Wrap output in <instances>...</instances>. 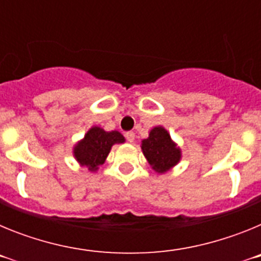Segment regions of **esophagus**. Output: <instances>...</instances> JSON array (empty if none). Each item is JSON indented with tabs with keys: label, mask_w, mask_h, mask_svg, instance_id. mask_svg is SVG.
I'll use <instances>...</instances> for the list:
<instances>
[{
	"label": "esophagus",
	"mask_w": 261,
	"mask_h": 261,
	"mask_svg": "<svg viewBox=\"0 0 261 261\" xmlns=\"http://www.w3.org/2000/svg\"><path fill=\"white\" fill-rule=\"evenodd\" d=\"M125 137H126V140H128V142H130V144H132V142H135L136 135L133 132H126Z\"/></svg>",
	"instance_id": "34e87169"
}]
</instances>
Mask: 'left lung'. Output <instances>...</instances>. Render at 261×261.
<instances>
[{
    "instance_id": "1",
    "label": "left lung",
    "mask_w": 261,
    "mask_h": 261,
    "mask_svg": "<svg viewBox=\"0 0 261 261\" xmlns=\"http://www.w3.org/2000/svg\"><path fill=\"white\" fill-rule=\"evenodd\" d=\"M141 150L156 174H166L181 161L180 146H177L162 125L154 126L149 137L142 140Z\"/></svg>"
}]
</instances>
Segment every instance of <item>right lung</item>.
<instances>
[{
  "label": "right lung",
  "instance_id": "1",
  "mask_svg": "<svg viewBox=\"0 0 261 261\" xmlns=\"http://www.w3.org/2000/svg\"><path fill=\"white\" fill-rule=\"evenodd\" d=\"M125 138L117 130L107 132L98 125H93L85 133L84 138L73 146V156L81 167L96 172L99 166L106 162L115 144H124Z\"/></svg>",
  "mask_w": 261,
  "mask_h": 261
}]
</instances>
